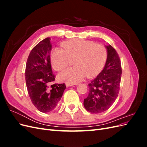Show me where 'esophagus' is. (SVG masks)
I'll use <instances>...</instances> for the list:
<instances>
[{
  "label": "esophagus",
  "instance_id": "1",
  "mask_svg": "<svg viewBox=\"0 0 147 147\" xmlns=\"http://www.w3.org/2000/svg\"><path fill=\"white\" fill-rule=\"evenodd\" d=\"M74 85H76V84H72V83H66V86H67V87H69V86H73Z\"/></svg>",
  "mask_w": 147,
  "mask_h": 147
}]
</instances>
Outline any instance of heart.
Instances as JSON below:
<instances>
[{
    "label": "heart",
    "mask_w": 147,
    "mask_h": 147,
    "mask_svg": "<svg viewBox=\"0 0 147 147\" xmlns=\"http://www.w3.org/2000/svg\"><path fill=\"white\" fill-rule=\"evenodd\" d=\"M64 50L53 49L51 63L56 71H61L74 62L75 66L58 75L59 80L77 83L86 76L95 77L103 69L107 58V49L101 44L79 38L70 40L62 44Z\"/></svg>",
    "instance_id": "heart-1"
}]
</instances>
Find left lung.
<instances>
[{
	"label": "left lung",
	"instance_id": "left-lung-1",
	"mask_svg": "<svg viewBox=\"0 0 147 147\" xmlns=\"http://www.w3.org/2000/svg\"><path fill=\"white\" fill-rule=\"evenodd\" d=\"M106 48L108 55L105 65L94 80L88 84L89 94L84 99V108L92 113H100L108 110L117 98L119 91L121 61L112 45Z\"/></svg>",
	"mask_w": 147,
	"mask_h": 147
}]
</instances>
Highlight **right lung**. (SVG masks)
Masks as SVG:
<instances>
[{"label":"right lung","mask_w":147,"mask_h":147,"mask_svg":"<svg viewBox=\"0 0 147 147\" xmlns=\"http://www.w3.org/2000/svg\"><path fill=\"white\" fill-rule=\"evenodd\" d=\"M50 38L40 42L31 50L26 65L25 78L30 99L34 105L43 113L51 112L58 104L65 83L52 84L55 80L50 61Z\"/></svg>","instance_id":"1"}]
</instances>
